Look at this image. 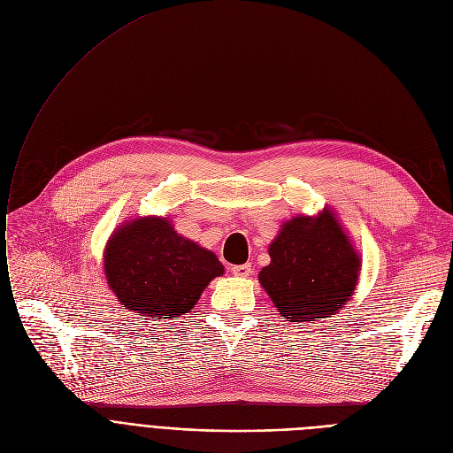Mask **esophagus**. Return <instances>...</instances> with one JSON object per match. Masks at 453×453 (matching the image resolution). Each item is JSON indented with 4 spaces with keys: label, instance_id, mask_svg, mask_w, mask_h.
Returning <instances> with one entry per match:
<instances>
[{
    "label": "esophagus",
    "instance_id": "1",
    "mask_svg": "<svg viewBox=\"0 0 453 453\" xmlns=\"http://www.w3.org/2000/svg\"><path fill=\"white\" fill-rule=\"evenodd\" d=\"M232 274L234 276H239V278H247L252 274V267L250 263H245V265H234L232 267Z\"/></svg>",
    "mask_w": 453,
    "mask_h": 453
}]
</instances>
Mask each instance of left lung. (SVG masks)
Returning <instances> with one entry per match:
<instances>
[{"label": "left lung", "instance_id": "8db88e82", "mask_svg": "<svg viewBox=\"0 0 453 453\" xmlns=\"http://www.w3.org/2000/svg\"><path fill=\"white\" fill-rule=\"evenodd\" d=\"M269 256L259 283L287 322L336 314L357 288L360 256L327 206L314 218L298 216L283 223Z\"/></svg>", "mask_w": 453, "mask_h": 453}]
</instances>
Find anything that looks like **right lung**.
Instances as JSON below:
<instances>
[{"label": "right lung", "mask_w": 453, "mask_h": 453, "mask_svg": "<svg viewBox=\"0 0 453 453\" xmlns=\"http://www.w3.org/2000/svg\"><path fill=\"white\" fill-rule=\"evenodd\" d=\"M104 273L120 305L141 320H177L225 273L214 252L148 216L119 226L104 250Z\"/></svg>", "instance_id": "obj_1"}]
</instances>
